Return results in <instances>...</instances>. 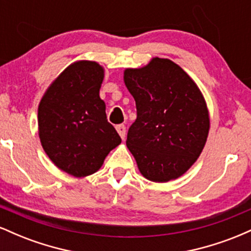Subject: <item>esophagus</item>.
I'll return each instance as SVG.
<instances>
[{"instance_id": "obj_1", "label": "esophagus", "mask_w": 251, "mask_h": 251, "mask_svg": "<svg viewBox=\"0 0 251 251\" xmlns=\"http://www.w3.org/2000/svg\"><path fill=\"white\" fill-rule=\"evenodd\" d=\"M116 128H117L118 133H119L120 137H122V139H123V140L125 139V134H126V127H125V125H117Z\"/></svg>"}]
</instances>
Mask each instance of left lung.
<instances>
[{"label": "left lung", "mask_w": 251, "mask_h": 251, "mask_svg": "<svg viewBox=\"0 0 251 251\" xmlns=\"http://www.w3.org/2000/svg\"><path fill=\"white\" fill-rule=\"evenodd\" d=\"M137 119L126 145L144 177L165 183L191 168L208 138L210 119L200 88L178 65L154 57L124 72Z\"/></svg>", "instance_id": "obj_1"}]
</instances>
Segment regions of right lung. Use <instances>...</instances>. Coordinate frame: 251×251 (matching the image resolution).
<instances>
[{
  "instance_id": "add662e5",
  "label": "right lung",
  "mask_w": 251,
  "mask_h": 251,
  "mask_svg": "<svg viewBox=\"0 0 251 251\" xmlns=\"http://www.w3.org/2000/svg\"><path fill=\"white\" fill-rule=\"evenodd\" d=\"M103 68L94 61H77L54 80L39 105V135L50 160L74 177L101 168L106 155L122 143L107 122L99 91Z\"/></svg>"
}]
</instances>
